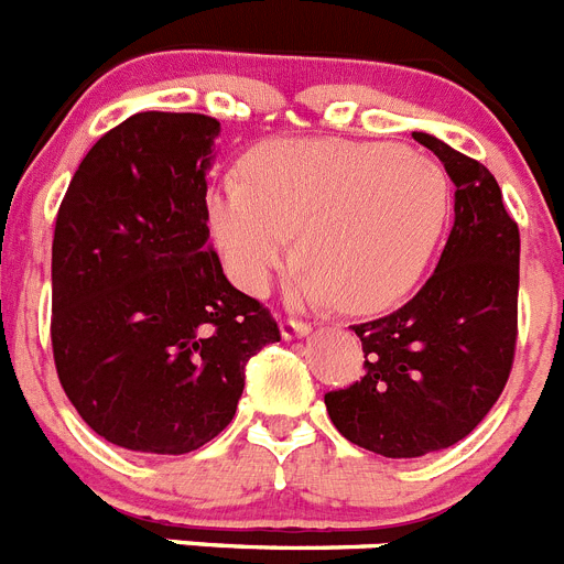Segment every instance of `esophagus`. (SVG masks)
<instances>
[{"mask_svg":"<svg viewBox=\"0 0 564 564\" xmlns=\"http://www.w3.org/2000/svg\"><path fill=\"white\" fill-rule=\"evenodd\" d=\"M279 330H282L285 339H302V336L311 334V325L302 319H285L282 325H279Z\"/></svg>","mask_w":564,"mask_h":564,"instance_id":"esophagus-1","label":"esophagus"}]
</instances>
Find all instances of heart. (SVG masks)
<instances>
[{
	"label": "heart",
	"instance_id": "obj_1",
	"mask_svg": "<svg viewBox=\"0 0 564 564\" xmlns=\"http://www.w3.org/2000/svg\"><path fill=\"white\" fill-rule=\"evenodd\" d=\"M451 216V182L413 148L279 139L208 194V223L236 288L262 296L300 257L293 296L379 314L420 285Z\"/></svg>",
	"mask_w": 564,
	"mask_h": 564
}]
</instances>
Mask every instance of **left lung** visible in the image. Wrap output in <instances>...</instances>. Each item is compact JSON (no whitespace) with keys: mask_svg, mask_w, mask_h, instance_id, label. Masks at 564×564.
I'll list each match as a JSON object with an SVG mask.
<instances>
[{"mask_svg":"<svg viewBox=\"0 0 564 564\" xmlns=\"http://www.w3.org/2000/svg\"><path fill=\"white\" fill-rule=\"evenodd\" d=\"M456 185L454 228L440 264L408 305L354 325L365 377L325 393L336 431L388 459H413L465 440L511 377L517 348L519 228L494 173L431 133Z\"/></svg>","mask_w":564,"mask_h":564,"instance_id":"8db88e82","label":"left lung"}]
</instances>
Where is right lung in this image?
<instances>
[{
    "mask_svg": "<svg viewBox=\"0 0 564 564\" xmlns=\"http://www.w3.org/2000/svg\"><path fill=\"white\" fill-rule=\"evenodd\" d=\"M219 122L144 110L105 133L67 185L53 230L56 373L102 440L191 454L225 431L245 365L279 341L208 245Z\"/></svg>",
    "mask_w": 564,
    "mask_h": 564,
    "instance_id": "add662e5",
    "label": "right lung"
}]
</instances>
